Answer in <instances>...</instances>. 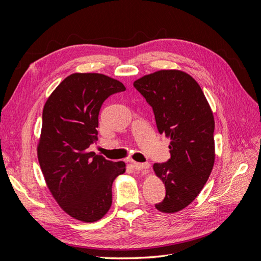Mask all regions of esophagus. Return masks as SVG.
<instances>
[{
    "mask_svg": "<svg viewBox=\"0 0 261 261\" xmlns=\"http://www.w3.org/2000/svg\"><path fill=\"white\" fill-rule=\"evenodd\" d=\"M149 167H150L149 163H138V162L134 163V168H135V170L137 171H147Z\"/></svg>",
    "mask_w": 261,
    "mask_h": 261,
    "instance_id": "obj_1",
    "label": "esophagus"
}]
</instances>
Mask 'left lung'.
Here are the masks:
<instances>
[{
	"label": "left lung",
	"mask_w": 261,
	"mask_h": 261,
	"mask_svg": "<svg viewBox=\"0 0 261 261\" xmlns=\"http://www.w3.org/2000/svg\"><path fill=\"white\" fill-rule=\"evenodd\" d=\"M134 87L151 106L158 130L171 139L169 161L153 164L165 186L164 199L155 208L178 212L199 195L215 164L212 110L198 83L183 70H158Z\"/></svg>",
	"instance_id": "8db88e82"
}]
</instances>
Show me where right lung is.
<instances>
[{
	"mask_svg": "<svg viewBox=\"0 0 261 261\" xmlns=\"http://www.w3.org/2000/svg\"><path fill=\"white\" fill-rule=\"evenodd\" d=\"M125 89L103 74L75 73L54 89L43 108L39 164L55 201L82 222H96L107 215L113 181L125 173L123 161H109L88 150L98 140L102 103Z\"/></svg>",
	"mask_w": 261,
	"mask_h": 261,
	"instance_id": "add662e5",
	"label": "right lung"
}]
</instances>
